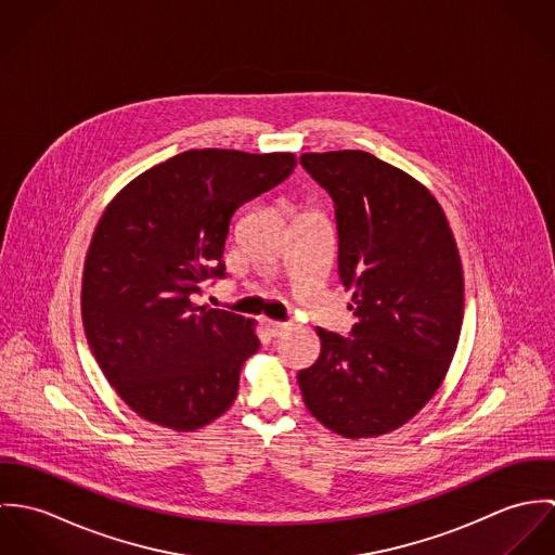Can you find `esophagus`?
Instances as JSON below:
<instances>
[{
	"mask_svg": "<svg viewBox=\"0 0 555 555\" xmlns=\"http://www.w3.org/2000/svg\"><path fill=\"white\" fill-rule=\"evenodd\" d=\"M264 326H267L271 337H282V335H286L293 328L291 322H280V320H267Z\"/></svg>",
	"mask_w": 555,
	"mask_h": 555,
	"instance_id": "esophagus-1",
	"label": "esophagus"
}]
</instances>
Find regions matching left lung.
<instances>
[{
	"label": "left lung",
	"instance_id": "left-lung-1",
	"mask_svg": "<svg viewBox=\"0 0 555 555\" xmlns=\"http://www.w3.org/2000/svg\"><path fill=\"white\" fill-rule=\"evenodd\" d=\"M299 159L335 203L337 271L357 322L348 335L318 326L320 357L297 380L331 431L383 436L434 397L457 350V243L431 192L396 166L359 150Z\"/></svg>",
	"mask_w": 555,
	"mask_h": 555
}]
</instances>
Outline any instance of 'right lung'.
I'll return each instance as SVG.
<instances>
[{
	"mask_svg": "<svg viewBox=\"0 0 555 555\" xmlns=\"http://www.w3.org/2000/svg\"><path fill=\"white\" fill-rule=\"evenodd\" d=\"M295 154L190 150L132 179L89 243L80 312L89 348L139 416L194 431L235 401L260 346L254 320L196 304L238 207L282 183Z\"/></svg>",
	"mask_w": 555,
	"mask_h": 555,
	"instance_id": "1",
	"label": "right lung"
}]
</instances>
